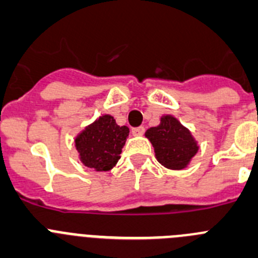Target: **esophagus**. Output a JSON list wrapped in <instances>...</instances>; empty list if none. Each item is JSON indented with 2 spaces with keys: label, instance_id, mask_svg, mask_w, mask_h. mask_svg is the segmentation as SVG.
Returning a JSON list of instances; mask_svg holds the SVG:
<instances>
[{
  "label": "esophagus",
  "instance_id": "esophagus-1",
  "mask_svg": "<svg viewBox=\"0 0 258 258\" xmlns=\"http://www.w3.org/2000/svg\"><path fill=\"white\" fill-rule=\"evenodd\" d=\"M144 132H145V127L144 126L134 127V128H132V134H134L135 136H141V135H144Z\"/></svg>",
  "mask_w": 258,
  "mask_h": 258
}]
</instances>
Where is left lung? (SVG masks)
Listing matches in <instances>:
<instances>
[{
    "label": "left lung",
    "instance_id": "8db88e82",
    "mask_svg": "<svg viewBox=\"0 0 258 258\" xmlns=\"http://www.w3.org/2000/svg\"><path fill=\"white\" fill-rule=\"evenodd\" d=\"M154 148L157 161L169 169H184L198 153L191 132L173 115H163L161 123L145 132Z\"/></svg>",
    "mask_w": 258,
    "mask_h": 258
}]
</instances>
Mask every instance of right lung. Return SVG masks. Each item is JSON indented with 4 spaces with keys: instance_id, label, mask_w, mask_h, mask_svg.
Segmentation results:
<instances>
[{
    "instance_id": "add662e5",
    "label": "right lung",
    "mask_w": 258,
    "mask_h": 258,
    "mask_svg": "<svg viewBox=\"0 0 258 258\" xmlns=\"http://www.w3.org/2000/svg\"><path fill=\"white\" fill-rule=\"evenodd\" d=\"M128 134V127L118 126L112 115H101L74 140L81 162L99 172L112 169L120 158Z\"/></svg>"
}]
</instances>
